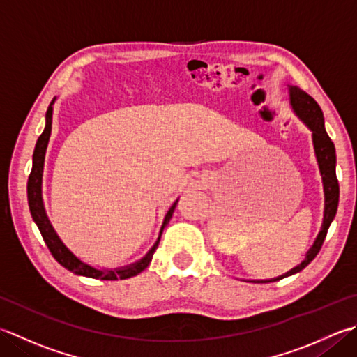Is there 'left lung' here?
<instances>
[{
    "label": "left lung",
    "mask_w": 357,
    "mask_h": 357,
    "mask_svg": "<svg viewBox=\"0 0 357 357\" xmlns=\"http://www.w3.org/2000/svg\"><path fill=\"white\" fill-rule=\"evenodd\" d=\"M289 91H291L292 108L296 109L297 116L302 119V121L308 125L312 131L314 150H316L319 169H320V173H322V181H324L325 215H324L322 230H320L317 240L314 241L312 248L308 250V254H306L305 260L300 263L297 268L289 271L286 275H283L280 278H275V280H271V282L282 280V278H284V277L296 274V272H300L303 268L308 266L314 258H316L319 250L322 249L326 232H328V229H330V225L334 220V216H336L337 204H339V181L336 176V149H334V144L330 139V136L326 135L322 109H320L317 102L314 100L310 94H306L305 91H302L297 86H291Z\"/></svg>",
    "instance_id": "1"
}]
</instances>
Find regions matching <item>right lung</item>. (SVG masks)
<instances>
[{"label": "right lung", "instance_id": "add662e5", "mask_svg": "<svg viewBox=\"0 0 357 357\" xmlns=\"http://www.w3.org/2000/svg\"><path fill=\"white\" fill-rule=\"evenodd\" d=\"M55 100V99H54ZM49 105V108L46 111V127L41 132L37 145H35L33 150V156H32V170L29 174V179H27V202H29V211L32 218L35 221V225L38 226V230L43 240L46 243L47 249L51 250L52 257L57 260L63 268H66L68 271L74 272L77 275H83V277H89V278H99V280H125V278L135 277L137 274L149 266L153 254L158 248V244L160 241V236L158 238V241L155 243V246L151 248V250L146 254L141 261H137L135 264H131L128 268L123 269H116V271H107V269H96L89 264L80 261L71 250H69L65 244L61 243V240L59 238V235L55 234L54 227L49 222L45 207H43V201H41V176H43V164H45V155H46V146L49 142V136H51V130H52V103ZM174 207H176V202L170 207V211L167 212L165 220L162 229H160V234H162L164 227L169 225V221L172 218V215L174 212Z\"/></svg>", "mask_w": 357, "mask_h": 357}]
</instances>
